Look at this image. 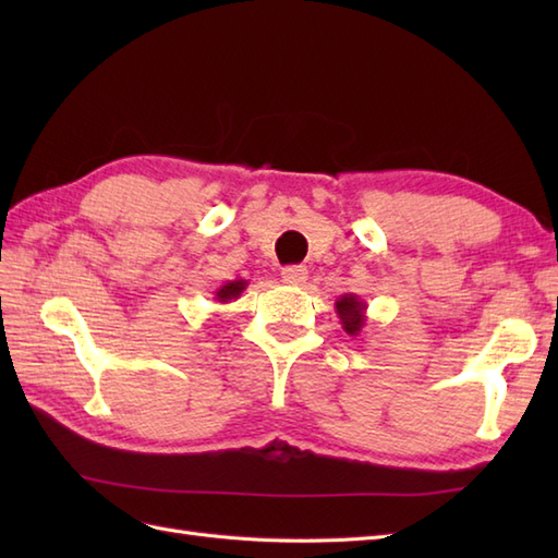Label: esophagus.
<instances>
[{
  "instance_id": "1",
  "label": "esophagus",
  "mask_w": 558,
  "mask_h": 558,
  "mask_svg": "<svg viewBox=\"0 0 558 558\" xmlns=\"http://www.w3.org/2000/svg\"><path fill=\"white\" fill-rule=\"evenodd\" d=\"M310 272H306L304 266H286L280 270V278L282 282H288V286H304V280Z\"/></svg>"
}]
</instances>
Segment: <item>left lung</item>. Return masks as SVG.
<instances>
[{
	"mask_svg": "<svg viewBox=\"0 0 558 558\" xmlns=\"http://www.w3.org/2000/svg\"><path fill=\"white\" fill-rule=\"evenodd\" d=\"M336 312L340 316L342 328H345V333L357 338L366 324V302L352 292L340 294L336 302Z\"/></svg>",
	"mask_w": 558,
	"mask_h": 558,
	"instance_id": "left-lung-1",
	"label": "left lung"
}]
</instances>
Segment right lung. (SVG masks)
Segmentation results:
<instances>
[{
    "label": "right lung",
    "instance_id": "right-lung-1",
    "mask_svg": "<svg viewBox=\"0 0 558 558\" xmlns=\"http://www.w3.org/2000/svg\"><path fill=\"white\" fill-rule=\"evenodd\" d=\"M246 286H248V280H244V278H234V280L222 282V286L216 292V300L220 304H230L232 300H240L242 292L246 290Z\"/></svg>",
    "mask_w": 558,
    "mask_h": 558
}]
</instances>
